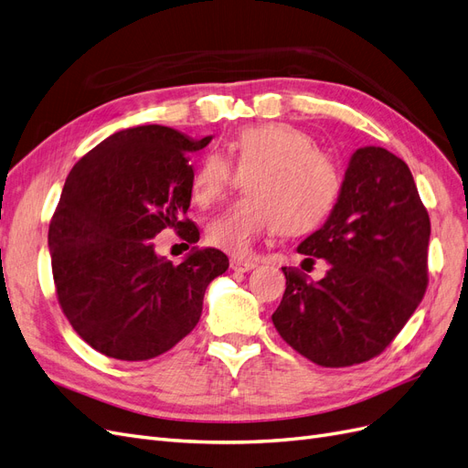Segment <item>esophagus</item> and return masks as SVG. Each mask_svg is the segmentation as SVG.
Masks as SVG:
<instances>
[{"label":"esophagus","mask_w":468,"mask_h":468,"mask_svg":"<svg viewBox=\"0 0 468 468\" xmlns=\"http://www.w3.org/2000/svg\"><path fill=\"white\" fill-rule=\"evenodd\" d=\"M253 267H256V263L250 261V260H239V258H232V260H230V269H234L236 273H246V271H251Z\"/></svg>","instance_id":"esophagus-1"}]
</instances>
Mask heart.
<instances>
[{
  "mask_svg": "<svg viewBox=\"0 0 468 468\" xmlns=\"http://www.w3.org/2000/svg\"><path fill=\"white\" fill-rule=\"evenodd\" d=\"M238 176H246L248 195L234 201L207 226V239L232 256L244 258L256 239L273 230L287 236L313 232L334 208L339 174L314 138L289 122L248 126L218 152L203 155L191 177V197L199 207L218 203Z\"/></svg>",
  "mask_w": 468,
  "mask_h": 468,
  "instance_id": "b5f03b06",
  "label": "heart"
}]
</instances>
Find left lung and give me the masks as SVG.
Listing matches in <instances>:
<instances>
[{"instance_id": "8db88e82", "label": "left lung", "mask_w": 468, "mask_h": 468, "mask_svg": "<svg viewBox=\"0 0 468 468\" xmlns=\"http://www.w3.org/2000/svg\"><path fill=\"white\" fill-rule=\"evenodd\" d=\"M430 232L399 155L378 146L353 152L328 220L296 248L328 261L325 277L306 281L282 267L287 289L271 316L279 335L322 367L377 357L426 294Z\"/></svg>"}]
</instances>
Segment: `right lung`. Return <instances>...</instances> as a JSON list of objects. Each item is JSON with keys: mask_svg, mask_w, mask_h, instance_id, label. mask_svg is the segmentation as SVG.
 I'll return each instance as SVG.
<instances>
[{"mask_svg": "<svg viewBox=\"0 0 468 468\" xmlns=\"http://www.w3.org/2000/svg\"><path fill=\"white\" fill-rule=\"evenodd\" d=\"M193 140L143 124L105 138L68 174L48 229L58 303L78 335L107 357L146 361L186 337L201 318L208 282L229 269L215 248H193L179 265L152 238L176 229L189 244Z\"/></svg>", "mask_w": 468, "mask_h": 468, "instance_id": "obj_1", "label": "right lung"}]
</instances>
